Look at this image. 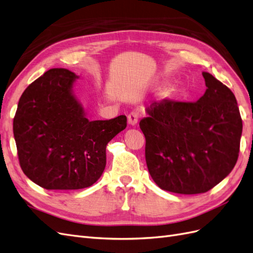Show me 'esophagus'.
Listing matches in <instances>:
<instances>
[{"mask_svg": "<svg viewBox=\"0 0 253 253\" xmlns=\"http://www.w3.org/2000/svg\"><path fill=\"white\" fill-rule=\"evenodd\" d=\"M139 116H140V114H139V112H137V111H133V112L129 113V114L127 115V122H128V125H129V126H136L137 122H138Z\"/></svg>", "mask_w": 253, "mask_h": 253, "instance_id": "1", "label": "esophagus"}]
</instances>
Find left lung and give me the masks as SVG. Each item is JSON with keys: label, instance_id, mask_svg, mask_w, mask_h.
I'll return each mask as SVG.
<instances>
[{"label": "left lung", "instance_id": "left-lung-1", "mask_svg": "<svg viewBox=\"0 0 253 253\" xmlns=\"http://www.w3.org/2000/svg\"><path fill=\"white\" fill-rule=\"evenodd\" d=\"M203 76L207 89L196 102L155 101L139 122L151 177L169 192H207L239 157L243 122L235 96L211 74Z\"/></svg>", "mask_w": 253, "mask_h": 253}]
</instances>
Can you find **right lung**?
Segmentation results:
<instances>
[{"label": "right lung", "instance_id": "1", "mask_svg": "<svg viewBox=\"0 0 253 253\" xmlns=\"http://www.w3.org/2000/svg\"><path fill=\"white\" fill-rule=\"evenodd\" d=\"M79 76L50 68L22 94L13 136L23 172L47 190L90 187L106 165V145L126 127L125 115L93 120L74 91Z\"/></svg>", "mask_w": 253, "mask_h": 253}]
</instances>
